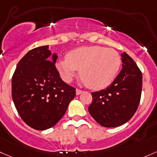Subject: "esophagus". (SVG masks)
Returning <instances> with one entry per match:
<instances>
[{
  "label": "esophagus",
  "mask_w": 157,
  "mask_h": 157,
  "mask_svg": "<svg viewBox=\"0 0 157 157\" xmlns=\"http://www.w3.org/2000/svg\"><path fill=\"white\" fill-rule=\"evenodd\" d=\"M82 92H83V91H82V90H79V89H77V90H76V95H80V94H81Z\"/></svg>",
  "instance_id": "34e87169"
}]
</instances>
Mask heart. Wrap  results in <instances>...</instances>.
Segmentation results:
<instances>
[{
  "label": "heart",
  "instance_id": "1",
  "mask_svg": "<svg viewBox=\"0 0 157 157\" xmlns=\"http://www.w3.org/2000/svg\"><path fill=\"white\" fill-rule=\"evenodd\" d=\"M121 65L117 51L99 46L79 47L70 51L66 59L56 63L58 71L66 83H70L79 70L82 80L92 90H101L112 83Z\"/></svg>",
  "mask_w": 157,
  "mask_h": 157
}]
</instances>
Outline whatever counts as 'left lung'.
Segmentation results:
<instances>
[{
	"label": "left lung",
	"instance_id": "left-lung-1",
	"mask_svg": "<svg viewBox=\"0 0 157 157\" xmlns=\"http://www.w3.org/2000/svg\"><path fill=\"white\" fill-rule=\"evenodd\" d=\"M123 68L105 90L92 92L89 112L104 127H117L128 122L138 109L142 89V73L132 59L121 54Z\"/></svg>",
	"mask_w": 157,
	"mask_h": 157
}]
</instances>
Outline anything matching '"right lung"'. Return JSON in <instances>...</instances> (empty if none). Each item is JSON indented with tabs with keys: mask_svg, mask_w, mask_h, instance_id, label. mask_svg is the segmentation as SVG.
<instances>
[{
	"mask_svg": "<svg viewBox=\"0 0 157 157\" xmlns=\"http://www.w3.org/2000/svg\"><path fill=\"white\" fill-rule=\"evenodd\" d=\"M48 48L43 46L27 52L12 77L15 107L23 121L37 130L55 126L76 95V89L60 77L57 55L51 56Z\"/></svg>",
	"mask_w": 157,
	"mask_h": 157,
	"instance_id": "add662e5",
	"label": "right lung"
}]
</instances>
